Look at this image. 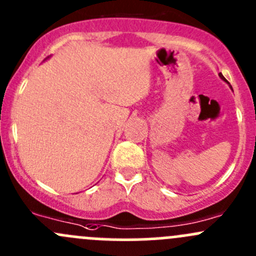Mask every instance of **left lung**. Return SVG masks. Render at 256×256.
Instances as JSON below:
<instances>
[{"mask_svg": "<svg viewBox=\"0 0 256 256\" xmlns=\"http://www.w3.org/2000/svg\"><path fill=\"white\" fill-rule=\"evenodd\" d=\"M219 76H220V78L223 79V80H226V78H224V76H223V74H222V73H219Z\"/></svg>", "mask_w": 256, "mask_h": 256, "instance_id": "1", "label": "left lung"}]
</instances>
